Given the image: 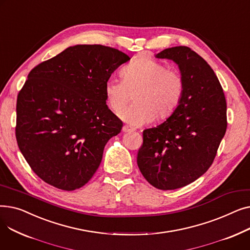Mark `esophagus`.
I'll return each mask as SVG.
<instances>
[{"label": "esophagus", "mask_w": 250, "mask_h": 250, "mask_svg": "<svg viewBox=\"0 0 250 250\" xmlns=\"http://www.w3.org/2000/svg\"><path fill=\"white\" fill-rule=\"evenodd\" d=\"M134 128L133 127H130V126H128V125H124V127H123V132L124 133H129V132H134Z\"/></svg>", "instance_id": "34e87169"}]
</instances>
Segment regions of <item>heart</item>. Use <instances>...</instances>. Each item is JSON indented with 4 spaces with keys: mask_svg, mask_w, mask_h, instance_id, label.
<instances>
[{
    "mask_svg": "<svg viewBox=\"0 0 250 250\" xmlns=\"http://www.w3.org/2000/svg\"><path fill=\"white\" fill-rule=\"evenodd\" d=\"M124 81L110 78L104 92L109 108L121 112L134 94L135 103L125 109L122 118L133 125L163 121L178 108L186 90L183 75L168 70L166 64L149 58H138L123 71Z\"/></svg>",
    "mask_w": 250,
    "mask_h": 250,
    "instance_id": "1",
    "label": "heart"
}]
</instances>
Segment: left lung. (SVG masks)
<instances>
[{
  "label": "left lung",
  "instance_id": "1",
  "mask_svg": "<svg viewBox=\"0 0 250 250\" xmlns=\"http://www.w3.org/2000/svg\"><path fill=\"white\" fill-rule=\"evenodd\" d=\"M175 62L186 81L177 110L156 127L143 132L137 163L154 188L186 187L212 165L227 128L223 88L209 64L188 46H174L156 55Z\"/></svg>",
  "mask_w": 250,
  "mask_h": 250
}]
</instances>
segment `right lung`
I'll return each instance as SVG.
<instances>
[{
  "label": "right lung",
  "instance_id": "obj_1",
  "mask_svg": "<svg viewBox=\"0 0 250 250\" xmlns=\"http://www.w3.org/2000/svg\"><path fill=\"white\" fill-rule=\"evenodd\" d=\"M129 57L101 44L70 46L28 74L16 105V140L34 173L62 190L80 188L102 160L123 122L104 87Z\"/></svg>",
  "mask_w": 250,
  "mask_h": 250
}]
</instances>
